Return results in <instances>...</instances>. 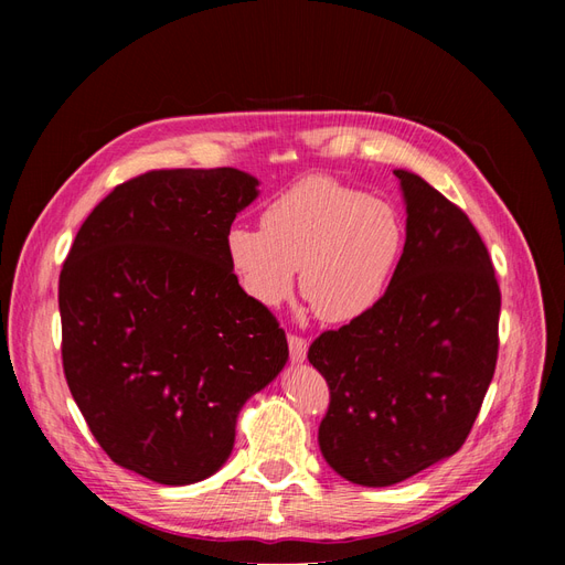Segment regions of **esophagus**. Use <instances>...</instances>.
I'll return each mask as SVG.
<instances>
[{"mask_svg": "<svg viewBox=\"0 0 565 565\" xmlns=\"http://www.w3.org/2000/svg\"><path fill=\"white\" fill-rule=\"evenodd\" d=\"M287 344H289V358H292V363H303L306 351H309V344H306V339L299 334H289L287 337Z\"/></svg>", "mask_w": 565, "mask_h": 565, "instance_id": "obj_1", "label": "esophagus"}]
</instances>
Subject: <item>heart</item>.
<instances>
[{"mask_svg":"<svg viewBox=\"0 0 565 565\" xmlns=\"http://www.w3.org/2000/svg\"><path fill=\"white\" fill-rule=\"evenodd\" d=\"M405 245L398 212L332 177H306L273 198L262 228L235 224L226 256L245 295L280 306L301 297L324 322H349L384 295Z\"/></svg>","mask_w":565,"mask_h":565,"instance_id":"obj_1","label":"heart"}]
</instances>
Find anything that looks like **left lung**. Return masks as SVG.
Returning <instances> with one entry per match:
<instances>
[{"instance_id":"8db88e82","label":"left lung","mask_w":565,"mask_h":565,"mask_svg":"<svg viewBox=\"0 0 565 565\" xmlns=\"http://www.w3.org/2000/svg\"><path fill=\"white\" fill-rule=\"evenodd\" d=\"M407 226L382 299L309 349L330 386L318 443L351 483H401L455 455L498 363L500 285L469 216L396 169Z\"/></svg>"}]
</instances>
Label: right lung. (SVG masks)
Here are the masks:
<instances>
[{
	"mask_svg": "<svg viewBox=\"0 0 565 565\" xmlns=\"http://www.w3.org/2000/svg\"><path fill=\"white\" fill-rule=\"evenodd\" d=\"M233 167L152 169L115 185L58 280L67 386L115 465L188 486L228 459L235 419L287 363V337L226 256L259 195Z\"/></svg>",
	"mask_w": 565,
	"mask_h": 565,
	"instance_id": "add662e5",
	"label": "right lung"
}]
</instances>
